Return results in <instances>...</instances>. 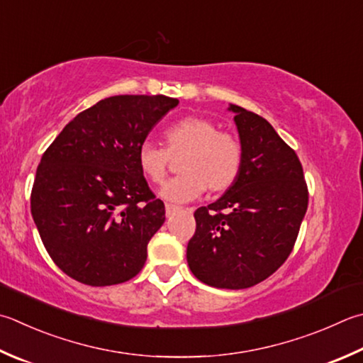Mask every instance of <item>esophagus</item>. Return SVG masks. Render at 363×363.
<instances>
[{"instance_id": "esophagus-1", "label": "esophagus", "mask_w": 363, "mask_h": 363, "mask_svg": "<svg viewBox=\"0 0 363 363\" xmlns=\"http://www.w3.org/2000/svg\"><path fill=\"white\" fill-rule=\"evenodd\" d=\"M182 207H179V205H174V203H166V215L170 216L174 215L175 211H180Z\"/></svg>"}]
</instances>
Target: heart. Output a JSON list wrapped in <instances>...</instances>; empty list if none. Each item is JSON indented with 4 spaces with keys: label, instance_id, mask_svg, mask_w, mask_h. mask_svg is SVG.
Masks as SVG:
<instances>
[{
    "label": "heart",
    "instance_id": "b5f03b06",
    "mask_svg": "<svg viewBox=\"0 0 363 363\" xmlns=\"http://www.w3.org/2000/svg\"><path fill=\"white\" fill-rule=\"evenodd\" d=\"M164 148L143 142L138 150V164L147 179L161 184L179 160L180 175L164 184L161 197L186 202L201 196L205 188L221 194L234 186L243 164L242 143L234 134L220 131L215 121L189 115L170 125L162 134Z\"/></svg>",
    "mask_w": 363,
    "mask_h": 363
}]
</instances>
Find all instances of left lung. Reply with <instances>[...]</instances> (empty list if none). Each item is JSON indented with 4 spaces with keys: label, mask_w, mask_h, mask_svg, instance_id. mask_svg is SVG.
Returning a JSON list of instances; mask_svg holds the SVG:
<instances>
[{
    "label": "left lung",
    "mask_w": 363,
    "mask_h": 363,
    "mask_svg": "<svg viewBox=\"0 0 363 363\" xmlns=\"http://www.w3.org/2000/svg\"><path fill=\"white\" fill-rule=\"evenodd\" d=\"M243 148L234 186L194 211L186 248L191 272L221 289H245L284 264L308 208L302 164L265 118L230 104Z\"/></svg>",
    "instance_id": "obj_1"
}]
</instances>
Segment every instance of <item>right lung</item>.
I'll return each instance as SVG.
<instances>
[{"label":"right lung","instance_id":"1","mask_svg":"<svg viewBox=\"0 0 363 363\" xmlns=\"http://www.w3.org/2000/svg\"><path fill=\"white\" fill-rule=\"evenodd\" d=\"M177 104L164 94L106 98L44 152L31 215L52 261L75 281L112 286L142 270L166 208L140 172L138 150Z\"/></svg>","mask_w":363,"mask_h":363}]
</instances>
